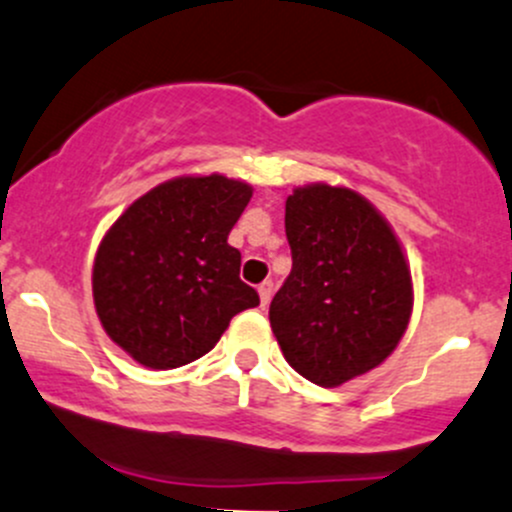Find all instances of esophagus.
Segmentation results:
<instances>
[{"label":"esophagus","mask_w":512,"mask_h":512,"mask_svg":"<svg viewBox=\"0 0 512 512\" xmlns=\"http://www.w3.org/2000/svg\"><path fill=\"white\" fill-rule=\"evenodd\" d=\"M257 292H260V304L267 306L272 301V294H274V284L267 279V282H262L260 287H257Z\"/></svg>","instance_id":"1"}]
</instances>
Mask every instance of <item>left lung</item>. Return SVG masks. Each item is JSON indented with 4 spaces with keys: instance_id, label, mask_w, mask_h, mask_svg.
<instances>
[{
    "instance_id": "1",
    "label": "left lung",
    "mask_w": 512,
    "mask_h": 512,
    "mask_svg": "<svg viewBox=\"0 0 512 512\" xmlns=\"http://www.w3.org/2000/svg\"><path fill=\"white\" fill-rule=\"evenodd\" d=\"M292 272L270 304L287 363L311 383L338 387L397 348L412 314V277L400 240L351 188L311 184L287 198Z\"/></svg>"
}]
</instances>
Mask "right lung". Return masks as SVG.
<instances>
[{
	"label": "right lung",
	"mask_w": 512,
	"mask_h": 512,
	"mask_svg": "<svg viewBox=\"0 0 512 512\" xmlns=\"http://www.w3.org/2000/svg\"><path fill=\"white\" fill-rule=\"evenodd\" d=\"M252 198L245 181L179 176L132 203L102 238L95 311L107 336L154 370L206 355L230 319L260 304L228 245Z\"/></svg>",
	"instance_id": "obj_1"
}]
</instances>
